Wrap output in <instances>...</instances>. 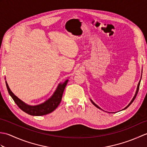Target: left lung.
I'll list each match as a JSON object with an SVG mask.
<instances>
[{"label": "left lung", "mask_w": 147, "mask_h": 147, "mask_svg": "<svg viewBox=\"0 0 147 147\" xmlns=\"http://www.w3.org/2000/svg\"><path fill=\"white\" fill-rule=\"evenodd\" d=\"M141 78H142V77H141ZM140 81H141V80H140V82H139V83H138V86H137V89H136V93H135V96H134V97L133 98V99H132V100L131 101V102L129 103V104H128V105H127V106H126V107H125V108H124V109H123V110H124V109H127V107H129V106L131 105V104H132V103H133V102L134 101V100H135V98H136V95H137V94H138V90H139V88H140ZM90 100H91V102H92V104H93V105H94L95 106V107H97V108H98V109H102L100 107H98V106L97 105H96V104H95V103L94 102H93L92 100L91 99H90Z\"/></svg>", "instance_id": "obj_1"}]
</instances>
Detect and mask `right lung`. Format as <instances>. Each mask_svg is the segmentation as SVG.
<instances>
[{"label": "right lung", "mask_w": 147, "mask_h": 147, "mask_svg": "<svg viewBox=\"0 0 147 147\" xmlns=\"http://www.w3.org/2000/svg\"><path fill=\"white\" fill-rule=\"evenodd\" d=\"M67 82L68 80H65L63 83L59 84L57 89L55 90L54 94L51 96V98L47 100L45 102L42 103V104L36 105H28L25 104L24 102L21 100L20 98H18L17 96L11 92V90L9 88L7 82H5V83L9 95H11L12 99L14 100V102L17 104V105L22 111L30 115L40 116V115H44L51 113V112L54 111L55 109L58 107V105L61 102L64 90Z\"/></svg>", "instance_id": "right-lung-1"}]
</instances>
